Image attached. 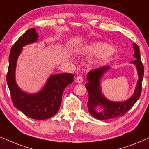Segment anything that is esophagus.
<instances>
[{
    "label": "esophagus",
    "instance_id": "34e87169",
    "mask_svg": "<svg viewBox=\"0 0 149 149\" xmlns=\"http://www.w3.org/2000/svg\"><path fill=\"white\" fill-rule=\"evenodd\" d=\"M76 82H78V83H82L83 82V78L81 76H78L76 78Z\"/></svg>",
    "mask_w": 149,
    "mask_h": 149
}]
</instances>
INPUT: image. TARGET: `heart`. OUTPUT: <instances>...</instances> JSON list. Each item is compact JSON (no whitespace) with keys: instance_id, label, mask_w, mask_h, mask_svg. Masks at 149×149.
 Returning <instances> with one entry per match:
<instances>
[{"instance_id":"1","label":"heart","mask_w":149,"mask_h":149,"mask_svg":"<svg viewBox=\"0 0 149 149\" xmlns=\"http://www.w3.org/2000/svg\"><path fill=\"white\" fill-rule=\"evenodd\" d=\"M82 52L86 54L95 55V62L99 64H104L114 56L116 53V49L105 43L95 41L86 45L82 49Z\"/></svg>"}]
</instances>
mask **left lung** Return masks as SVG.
<instances>
[{
  "label": "left lung",
  "mask_w": 149,
  "mask_h": 149,
  "mask_svg": "<svg viewBox=\"0 0 149 149\" xmlns=\"http://www.w3.org/2000/svg\"><path fill=\"white\" fill-rule=\"evenodd\" d=\"M135 60L131 62L136 65L138 74V80L133 95L127 100L116 102L108 100L103 95L101 89L100 80L103 75L110 69L106 65L90 71L87 75L88 82L85 86L88 93L87 106L89 113L98 120H108L123 116L139 99L142 91V83L144 76V66L140 59V49L136 43H134Z\"/></svg>",
  "instance_id": "8db88e82"
}]
</instances>
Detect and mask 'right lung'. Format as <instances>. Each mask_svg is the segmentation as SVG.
Masks as SVG:
<instances>
[{
  "label": "right lung",
  "mask_w": 149,
  "mask_h": 149,
  "mask_svg": "<svg viewBox=\"0 0 149 149\" xmlns=\"http://www.w3.org/2000/svg\"><path fill=\"white\" fill-rule=\"evenodd\" d=\"M38 34L35 28L26 31L10 50L7 82L12 102L15 108L28 117L45 120L54 116L60 108L65 88L73 82L74 74L68 73L52 75L41 91L29 94L22 91L15 82V68L22 47L37 42Z\"/></svg>",
  "instance_id": "add662e5"
}]
</instances>
